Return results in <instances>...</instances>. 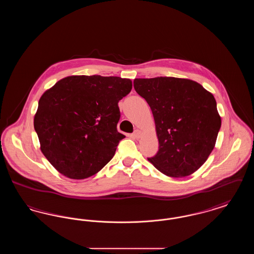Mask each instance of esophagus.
<instances>
[{"label":"esophagus","mask_w":254,"mask_h":254,"mask_svg":"<svg viewBox=\"0 0 254 254\" xmlns=\"http://www.w3.org/2000/svg\"><path fill=\"white\" fill-rule=\"evenodd\" d=\"M141 135H142V131L141 130H139V129H136L134 133H133V136L136 138V139H139L140 137H141Z\"/></svg>","instance_id":"esophagus-1"}]
</instances>
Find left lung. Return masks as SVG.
I'll return each instance as SVG.
<instances>
[{"label":"left lung","instance_id":"8db88e82","mask_svg":"<svg viewBox=\"0 0 254 254\" xmlns=\"http://www.w3.org/2000/svg\"><path fill=\"white\" fill-rule=\"evenodd\" d=\"M133 84L155 121L159 150L147 160L169 177L192 174L211 153L221 127L214 96L189 79L156 77Z\"/></svg>","mask_w":254,"mask_h":254}]
</instances>
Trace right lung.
<instances>
[{
	"instance_id": "1",
	"label": "right lung",
	"mask_w": 254,
	"mask_h": 254,
	"mask_svg": "<svg viewBox=\"0 0 254 254\" xmlns=\"http://www.w3.org/2000/svg\"><path fill=\"white\" fill-rule=\"evenodd\" d=\"M132 88L120 77L68 76L39 100L34 128L49 163L70 179L96 174L125 138L117 130L119 101Z\"/></svg>"
}]
</instances>
